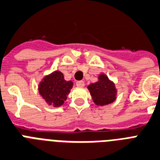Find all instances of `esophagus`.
Returning a JSON list of instances; mask_svg holds the SVG:
<instances>
[{"mask_svg":"<svg viewBox=\"0 0 160 160\" xmlns=\"http://www.w3.org/2000/svg\"><path fill=\"white\" fill-rule=\"evenodd\" d=\"M76 85H77L78 87H83L84 85V82L83 81V80H80V81H77V82H76Z\"/></svg>","mask_w":160,"mask_h":160,"instance_id":"34e87169","label":"esophagus"}]
</instances>
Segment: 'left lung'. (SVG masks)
<instances>
[{
	"label": "left lung",
	"mask_w": 160,
	"mask_h": 160,
	"mask_svg": "<svg viewBox=\"0 0 160 160\" xmlns=\"http://www.w3.org/2000/svg\"><path fill=\"white\" fill-rule=\"evenodd\" d=\"M95 104L103 106L109 104L116 99L115 85L105 75H99L98 81L88 86Z\"/></svg>",
	"instance_id": "left-lung-1"
}]
</instances>
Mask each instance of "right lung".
Masks as SVG:
<instances>
[{
    "instance_id": "add662e5",
    "label": "right lung",
    "mask_w": 160,
    "mask_h": 160,
    "mask_svg": "<svg viewBox=\"0 0 160 160\" xmlns=\"http://www.w3.org/2000/svg\"><path fill=\"white\" fill-rule=\"evenodd\" d=\"M73 86L72 81L65 80L61 71H55L43 78L39 84L38 90L49 105L59 107L67 100V95Z\"/></svg>"
}]
</instances>
